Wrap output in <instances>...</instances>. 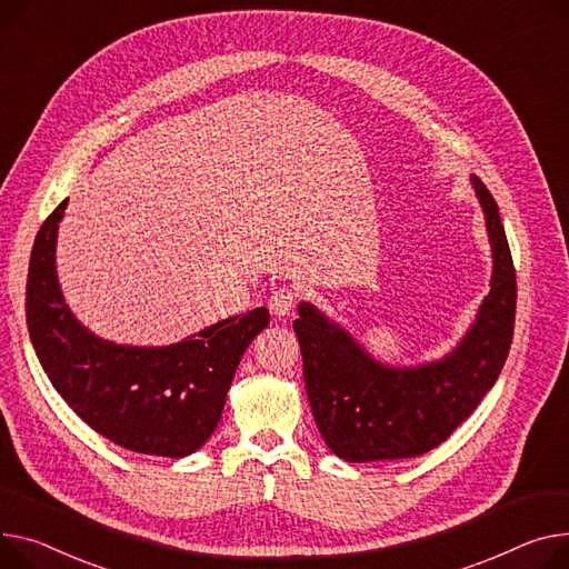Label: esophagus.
Returning <instances> with one entry per match:
<instances>
[{
	"label": "esophagus",
	"mask_w": 569,
	"mask_h": 569,
	"mask_svg": "<svg viewBox=\"0 0 569 569\" xmlns=\"http://www.w3.org/2000/svg\"><path fill=\"white\" fill-rule=\"evenodd\" d=\"M297 299H299V290L295 286H281L272 292L268 307L277 318H283V316H290V311L297 305Z\"/></svg>",
	"instance_id": "obj_1"
}]
</instances>
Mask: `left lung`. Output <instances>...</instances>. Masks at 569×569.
I'll return each mask as SVG.
<instances>
[{"label":"left lung","instance_id":"obj_1","mask_svg":"<svg viewBox=\"0 0 569 569\" xmlns=\"http://www.w3.org/2000/svg\"><path fill=\"white\" fill-rule=\"evenodd\" d=\"M491 244V290L448 355L419 366L377 361L309 301L292 329L316 426L346 462L405 460L446 441L499 380L515 329L517 281L499 206L471 176Z\"/></svg>","mask_w":569,"mask_h":569}]
</instances>
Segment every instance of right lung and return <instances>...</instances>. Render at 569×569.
<instances>
[{"mask_svg": "<svg viewBox=\"0 0 569 569\" xmlns=\"http://www.w3.org/2000/svg\"><path fill=\"white\" fill-rule=\"evenodd\" d=\"M68 199L36 236L27 327L38 361L68 407L98 435L143 456L184 458L214 432L236 368L270 325L260 307L162 348L119 346L68 309L57 279V233Z\"/></svg>", "mask_w": 569, "mask_h": 569, "instance_id": "add662e5", "label": "right lung"}]
</instances>
